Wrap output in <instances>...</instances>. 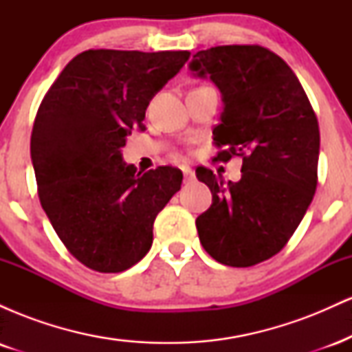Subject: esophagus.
<instances>
[{
    "mask_svg": "<svg viewBox=\"0 0 352 352\" xmlns=\"http://www.w3.org/2000/svg\"><path fill=\"white\" fill-rule=\"evenodd\" d=\"M182 172H184L185 182H192L193 179H195V172H193L190 167H187V165H184V167H182Z\"/></svg>",
    "mask_w": 352,
    "mask_h": 352,
    "instance_id": "esophagus-1",
    "label": "esophagus"
}]
</instances>
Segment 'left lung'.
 Returning a JSON list of instances; mask_svg holds the SVG:
<instances>
[{"mask_svg":"<svg viewBox=\"0 0 352 352\" xmlns=\"http://www.w3.org/2000/svg\"><path fill=\"white\" fill-rule=\"evenodd\" d=\"M220 89L223 112L213 129L218 159H243L228 182L197 168L212 205L197 218L200 243L213 260L246 268L281 252L301 223L318 185L319 125L292 67L258 44L199 51L190 63Z\"/></svg>","mask_w":352,"mask_h":352,"instance_id":"8db88e82","label":"left lung"}]
</instances>
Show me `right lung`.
Returning a JSON list of instances; mask_svg holds the SVG:
<instances>
[{
    "label": "right lung",
    "instance_id": "add662e5",
    "mask_svg": "<svg viewBox=\"0 0 352 352\" xmlns=\"http://www.w3.org/2000/svg\"><path fill=\"white\" fill-rule=\"evenodd\" d=\"M188 58V51L89 50L44 96L31 134L39 201L87 268L120 273L142 260L155 217L180 190L179 168L137 173L120 151L132 129L144 131L148 102Z\"/></svg>",
    "mask_w": 352,
    "mask_h": 352
}]
</instances>
